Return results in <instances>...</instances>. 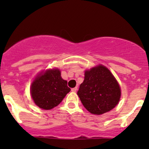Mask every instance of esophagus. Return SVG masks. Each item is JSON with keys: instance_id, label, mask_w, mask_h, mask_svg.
I'll return each mask as SVG.
<instances>
[{"instance_id": "esophagus-1", "label": "esophagus", "mask_w": 149, "mask_h": 149, "mask_svg": "<svg viewBox=\"0 0 149 149\" xmlns=\"http://www.w3.org/2000/svg\"><path fill=\"white\" fill-rule=\"evenodd\" d=\"M77 90H78V88H77V87H76V88L71 89V91L73 92H76L77 91Z\"/></svg>"}]
</instances>
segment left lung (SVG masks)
Here are the masks:
<instances>
[{
	"label": "left lung",
	"instance_id": "left-lung-1",
	"mask_svg": "<svg viewBox=\"0 0 149 149\" xmlns=\"http://www.w3.org/2000/svg\"><path fill=\"white\" fill-rule=\"evenodd\" d=\"M77 94L89 112L101 115L118 104L121 90L111 72L106 66L99 65L85 71L84 81Z\"/></svg>",
	"mask_w": 149,
	"mask_h": 149
}]
</instances>
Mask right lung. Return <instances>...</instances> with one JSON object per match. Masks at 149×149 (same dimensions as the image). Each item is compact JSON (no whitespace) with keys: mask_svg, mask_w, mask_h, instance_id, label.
<instances>
[{"mask_svg":"<svg viewBox=\"0 0 149 149\" xmlns=\"http://www.w3.org/2000/svg\"><path fill=\"white\" fill-rule=\"evenodd\" d=\"M71 90L58 69L46 70L38 75L31 86V95L40 109L49 110L61 103Z\"/></svg>","mask_w":149,"mask_h":149,"instance_id":"1","label":"right lung"}]
</instances>
